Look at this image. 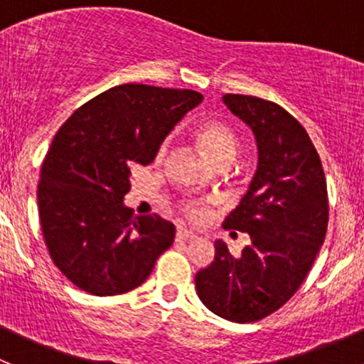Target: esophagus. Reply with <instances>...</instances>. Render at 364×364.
Returning a JSON list of instances; mask_svg holds the SVG:
<instances>
[{
    "label": "esophagus",
    "instance_id": "esophagus-1",
    "mask_svg": "<svg viewBox=\"0 0 364 364\" xmlns=\"http://www.w3.org/2000/svg\"><path fill=\"white\" fill-rule=\"evenodd\" d=\"M176 240H178V241H192V240H197V234L190 232V230H185V229H178V230H176Z\"/></svg>",
    "mask_w": 364,
    "mask_h": 364
}]
</instances>
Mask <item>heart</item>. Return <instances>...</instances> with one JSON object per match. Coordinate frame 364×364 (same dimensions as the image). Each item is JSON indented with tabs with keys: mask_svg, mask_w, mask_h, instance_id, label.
I'll use <instances>...</instances> for the list:
<instances>
[{
	"mask_svg": "<svg viewBox=\"0 0 364 364\" xmlns=\"http://www.w3.org/2000/svg\"><path fill=\"white\" fill-rule=\"evenodd\" d=\"M196 141L200 146V149L218 167L229 165L230 161L236 159L237 151H240V139H237L236 132L227 123H222V121H205V123L200 124L196 132ZM168 146H171L168 139H164L160 142L155 153L156 161L165 160V156L168 153ZM178 208L181 211V215L185 218L192 220V222H197V220L203 218V208L196 200L183 199Z\"/></svg>",
	"mask_w": 364,
	"mask_h": 364,
	"instance_id": "b5f03b06",
	"label": "heart"
}]
</instances>
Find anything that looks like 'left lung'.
<instances>
[{"label":"left lung","instance_id":"left-lung-1","mask_svg":"<svg viewBox=\"0 0 364 364\" xmlns=\"http://www.w3.org/2000/svg\"><path fill=\"white\" fill-rule=\"evenodd\" d=\"M223 102L252 128L259 148L250 190L223 222V229L250 234V245L234 257L216 241L215 260L196 274V287L213 314L245 324L284 306L306 278L328 230V186L294 116L250 95L227 93Z\"/></svg>","mask_w":364,"mask_h":364}]
</instances>
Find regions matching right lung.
Wrapping results in <instances>:
<instances>
[{
	"mask_svg": "<svg viewBox=\"0 0 364 364\" xmlns=\"http://www.w3.org/2000/svg\"><path fill=\"white\" fill-rule=\"evenodd\" d=\"M192 90L121 84L77 109L43 159L38 215L58 269L95 296L139 287L174 241L171 222L134 216L123 204L130 168L155 160L156 148L190 109Z\"/></svg>",
	"mask_w": 364,
	"mask_h": 364,
	"instance_id": "add662e5",
	"label": "right lung"
}]
</instances>
